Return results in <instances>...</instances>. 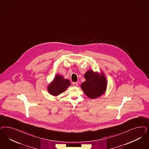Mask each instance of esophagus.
<instances>
[{
    "instance_id": "34e87169",
    "label": "esophagus",
    "mask_w": 149,
    "mask_h": 149,
    "mask_svg": "<svg viewBox=\"0 0 149 149\" xmlns=\"http://www.w3.org/2000/svg\"><path fill=\"white\" fill-rule=\"evenodd\" d=\"M73 86H78V83L77 82H74L73 83Z\"/></svg>"
}]
</instances>
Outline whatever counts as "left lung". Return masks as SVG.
Masks as SVG:
<instances>
[{"label":"left lung","instance_id":"obj_1","mask_svg":"<svg viewBox=\"0 0 149 149\" xmlns=\"http://www.w3.org/2000/svg\"><path fill=\"white\" fill-rule=\"evenodd\" d=\"M86 81L82 83L81 88L86 96L96 99L104 94L107 87V80L103 72L99 74L89 70L84 74Z\"/></svg>","mask_w":149,"mask_h":149}]
</instances>
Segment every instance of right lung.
<instances>
[{
	"instance_id": "obj_1",
	"label": "right lung",
	"mask_w": 149,
	"mask_h": 149,
	"mask_svg": "<svg viewBox=\"0 0 149 149\" xmlns=\"http://www.w3.org/2000/svg\"><path fill=\"white\" fill-rule=\"evenodd\" d=\"M71 86L69 80L65 79L60 75L56 74L48 86V91L53 96H57L66 90L68 86Z\"/></svg>"
}]
</instances>
